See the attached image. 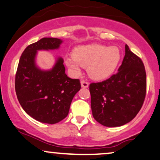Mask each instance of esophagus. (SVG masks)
<instances>
[{
    "instance_id": "esophagus-1",
    "label": "esophagus",
    "mask_w": 160,
    "mask_h": 160,
    "mask_svg": "<svg viewBox=\"0 0 160 160\" xmlns=\"http://www.w3.org/2000/svg\"><path fill=\"white\" fill-rule=\"evenodd\" d=\"M88 82H87L86 80H81V86H82V88H88Z\"/></svg>"
}]
</instances>
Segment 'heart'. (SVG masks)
<instances>
[{
  "mask_svg": "<svg viewBox=\"0 0 160 160\" xmlns=\"http://www.w3.org/2000/svg\"><path fill=\"white\" fill-rule=\"evenodd\" d=\"M121 57V51L117 46L87 45L75 48L73 55L65 58V64L76 75L80 73L82 67H88L90 77L102 80L114 73Z\"/></svg>",
  "mask_w": 160,
  "mask_h": 160,
  "instance_id": "obj_1",
  "label": "heart"
}]
</instances>
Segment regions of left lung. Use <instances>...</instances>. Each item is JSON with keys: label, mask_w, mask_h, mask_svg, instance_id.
Segmentation results:
<instances>
[{"label": "left lung", "mask_w": 160, "mask_h": 160, "mask_svg": "<svg viewBox=\"0 0 160 160\" xmlns=\"http://www.w3.org/2000/svg\"><path fill=\"white\" fill-rule=\"evenodd\" d=\"M92 114L107 127L129 122L142 107L147 93V75L140 57L125 45V55L118 72L102 82L89 85Z\"/></svg>", "instance_id": "8db88e82"}]
</instances>
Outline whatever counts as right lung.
<instances>
[{"label":"right lung","instance_id":"right-lung-1","mask_svg":"<svg viewBox=\"0 0 160 160\" xmlns=\"http://www.w3.org/2000/svg\"><path fill=\"white\" fill-rule=\"evenodd\" d=\"M62 40L44 38L29 45L22 53L15 76V90L22 107L35 120L55 124L68 115L72 98L80 91L79 79H71L65 73L62 58L51 70L36 66L37 51L59 48Z\"/></svg>","mask_w":160,"mask_h":160}]
</instances>
